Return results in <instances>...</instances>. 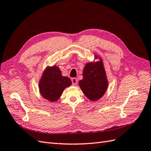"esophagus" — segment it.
<instances>
[{
    "label": "esophagus",
    "instance_id": "esophagus-1",
    "mask_svg": "<svg viewBox=\"0 0 151 151\" xmlns=\"http://www.w3.org/2000/svg\"><path fill=\"white\" fill-rule=\"evenodd\" d=\"M72 83L73 86H76L78 84V79L76 78H72Z\"/></svg>",
    "mask_w": 151,
    "mask_h": 151
}]
</instances>
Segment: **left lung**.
I'll return each instance as SVG.
<instances>
[{
  "label": "left lung",
  "instance_id": "left-lung-1",
  "mask_svg": "<svg viewBox=\"0 0 151 151\" xmlns=\"http://www.w3.org/2000/svg\"><path fill=\"white\" fill-rule=\"evenodd\" d=\"M83 76L79 84L88 99L95 101L103 96L108 83L102 60L95 63H87L83 69Z\"/></svg>",
  "mask_w": 151,
  "mask_h": 151
}]
</instances>
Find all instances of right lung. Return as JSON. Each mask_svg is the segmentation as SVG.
Here are the masks:
<instances>
[{
  "label": "right lung",
  "mask_w": 151,
  "mask_h": 151,
  "mask_svg": "<svg viewBox=\"0 0 151 151\" xmlns=\"http://www.w3.org/2000/svg\"><path fill=\"white\" fill-rule=\"evenodd\" d=\"M71 84V80L61 75L59 67L53 66L47 68L44 71L39 83V89L44 98L55 102L60 99L65 88Z\"/></svg>",
  "instance_id": "add662e5"
}]
</instances>
